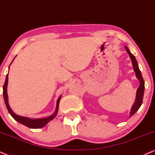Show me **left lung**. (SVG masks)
I'll return each mask as SVG.
<instances>
[{
  "label": "left lung",
  "mask_w": 155,
  "mask_h": 155,
  "mask_svg": "<svg viewBox=\"0 0 155 155\" xmlns=\"http://www.w3.org/2000/svg\"><path fill=\"white\" fill-rule=\"evenodd\" d=\"M125 47H126L127 52L128 53L131 61H132L133 70H134L135 75H136V77L137 79L140 80V86L137 90L136 99H135V101L134 104H133L132 109H131V111H130V117H131V116H132L133 115H134L135 112H136L137 110L139 109V108L140 107L142 103H143L144 90H145V82H144L143 76H142V74H141L140 71V69L138 68V65H137V62L136 59H135V56H133L132 54H131L130 51H129V49L127 46H125Z\"/></svg>",
  "instance_id": "8db88e82"
}]
</instances>
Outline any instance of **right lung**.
I'll use <instances>...</instances> for the list:
<instances>
[{"label":"right lung","mask_w":155,"mask_h":155,"mask_svg":"<svg viewBox=\"0 0 155 155\" xmlns=\"http://www.w3.org/2000/svg\"><path fill=\"white\" fill-rule=\"evenodd\" d=\"M8 75H6L5 81V83H4L3 85V97L4 100H5V106L7 107L8 111L9 112L10 115H11L15 120H16L17 121L23 125H25V126L28 127L29 128H40L46 126V124H48L50 120H51L55 118V116H56L57 113H58V106H59V102H60L61 97H60L58 99V101H57V104H56V109L55 113L53 114V115L48 116V117H46L45 118H36V119H31V118H29L27 117H23V116H20L17 115L14 113L13 111H12L11 109L10 108V106L8 104V94H7V85H8Z\"/></svg>","instance_id":"obj_1"}]
</instances>
